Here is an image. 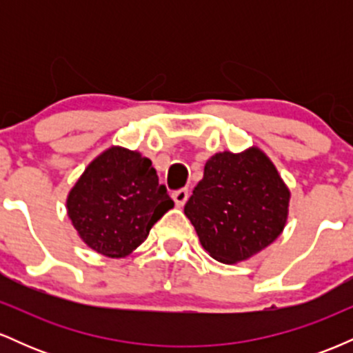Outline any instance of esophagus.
Returning <instances> with one entry per match:
<instances>
[{"label":"esophagus","mask_w":353,"mask_h":353,"mask_svg":"<svg viewBox=\"0 0 353 353\" xmlns=\"http://www.w3.org/2000/svg\"><path fill=\"white\" fill-rule=\"evenodd\" d=\"M188 197H189V190L188 189L176 190V192L172 194V199H174V202H176L177 208H182V205L188 202Z\"/></svg>","instance_id":"1"}]
</instances>
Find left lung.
<instances>
[{"mask_svg":"<svg viewBox=\"0 0 353 353\" xmlns=\"http://www.w3.org/2000/svg\"><path fill=\"white\" fill-rule=\"evenodd\" d=\"M290 190L257 145L217 152L184 208L205 252L237 264L264 250L283 232Z\"/></svg>","mask_w":353,"mask_h":353,"instance_id":"8db88e82","label":"left lung"}]
</instances>
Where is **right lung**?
I'll list each match as a JSON object with an SVG mask.
<instances>
[{
  "mask_svg": "<svg viewBox=\"0 0 353 353\" xmlns=\"http://www.w3.org/2000/svg\"><path fill=\"white\" fill-rule=\"evenodd\" d=\"M172 208L151 161L121 145L96 156L66 199L68 217L81 241L109 259L136 250Z\"/></svg>",
  "mask_w": 353,
  "mask_h": 353,
  "instance_id": "obj_1",
  "label": "right lung"
}]
</instances>
